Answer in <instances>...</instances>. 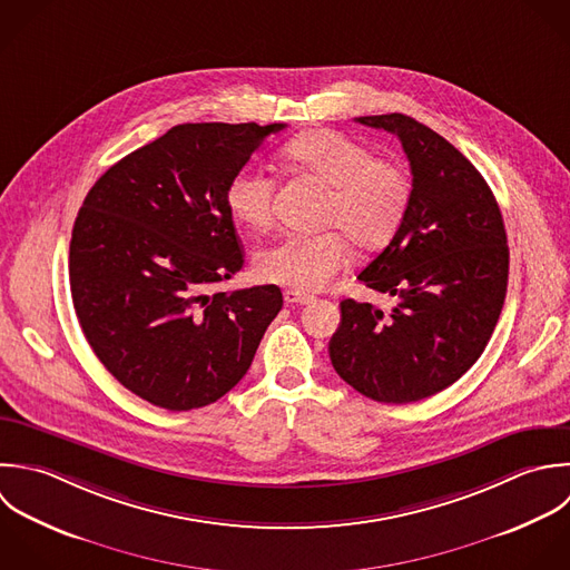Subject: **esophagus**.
Returning <instances> with one entry per match:
<instances>
[{
    "instance_id": "obj_1",
    "label": "esophagus",
    "mask_w": 570,
    "mask_h": 570,
    "mask_svg": "<svg viewBox=\"0 0 570 570\" xmlns=\"http://www.w3.org/2000/svg\"><path fill=\"white\" fill-rule=\"evenodd\" d=\"M284 302H286V304H299V306H306V304H313V302H315V297H313V295H308V293H302V291H293V288H288V291L284 293Z\"/></svg>"
}]
</instances>
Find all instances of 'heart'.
Returning a JSON list of instances; mask_svg holds the SVG:
<instances>
[{
  "mask_svg": "<svg viewBox=\"0 0 570 570\" xmlns=\"http://www.w3.org/2000/svg\"><path fill=\"white\" fill-rule=\"evenodd\" d=\"M284 157L331 188L322 222L340 230L284 233L259 250L257 273L268 282L311 293L348 266V237L362 248H382L393 239L409 213L413 181L402 164L375 157L366 144L337 130L297 135L284 146ZM275 188L268 168L246 164L226 184V206L239 224L264 228L273 219Z\"/></svg>",
  "mask_w": 570,
  "mask_h": 570,
  "instance_id": "b5f03b06",
  "label": "heart"
}]
</instances>
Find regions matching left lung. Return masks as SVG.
Returning a JSON list of instances; mask_svg holds the SVG:
<instances>
[{
    "mask_svg": "<svg viewBox=\"0 0 570 570\" xmlns=\"http://www.w3.org/2000/svg\"><path fill=\"white\" fill-rule=\"evenodd\" d=\"M357 121L400 137L413 197L391 244L357 275L400 304L384 313L344 299L328 353L357 393L420 402L458 382L495 331L509 284L504 219L487 179L442 135L402 112Z\"/></svg>",
    "mask_w": 570,
    "mask_h": 570,
    "instance_id": "left-lung-1",
    "label": "left lung"
}]
</instances>
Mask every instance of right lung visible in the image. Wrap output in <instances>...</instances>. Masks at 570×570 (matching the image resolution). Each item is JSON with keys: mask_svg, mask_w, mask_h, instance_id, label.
<instances>
[{"mask_svg": "<svg viewBox=\"0 0 570 570\" xmlns=\"http://www.w3.org/2000/svg\"><path fill=\"white\" fill-rule=\"evenodd\" d=\"M286 124H179L110 166L70 237L72 306L97 360L166 411L224 397L282 311L275 284L208 293L244 266L230 175Z\"/></svg>", "mask_w": 570, "mask_h": 570, "instance_id": "1", "label": "right lung"}]
</instances>
